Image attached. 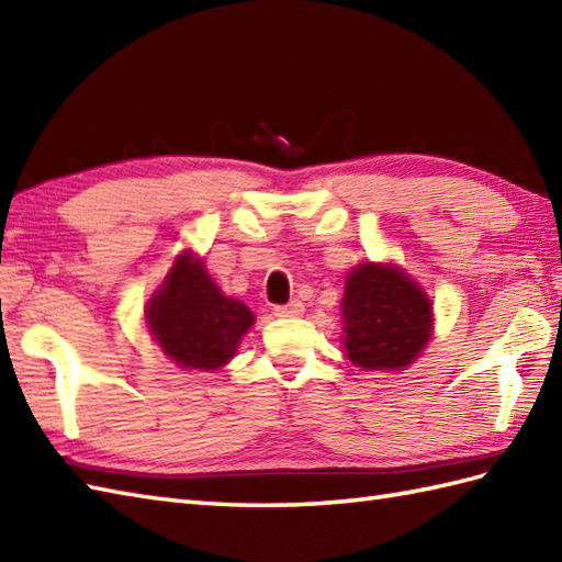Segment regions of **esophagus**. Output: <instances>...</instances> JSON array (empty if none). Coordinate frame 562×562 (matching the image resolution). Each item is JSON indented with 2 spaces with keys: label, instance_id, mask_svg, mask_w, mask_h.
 Wrapping results in <instances>:
<instances>
[{
  "label": "esophagus",
  "instance_id": "obj_1",
  "mask_svg": "<svg viewBox=\"0 0 562 562\" xmlns=\"http://www.w3.org/2000/svg\"><path fill=\"white\" fill-rule=\"evenodd\" d=\"M302 312H304V304L300 300L272 308V314L278 318H296V316H302Z\"/></svg>",
  "mask_w": 562,
  "mask_h": 562
}]
</instances>
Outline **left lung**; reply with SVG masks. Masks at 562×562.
I'll return each instance as SVG.
<instances>
[{"label":"left lung","mask_w":562,"mask_h":562,"mask_svg":"<svg viewBox=\"0 0 562 562\" xmlns=\"http://www.w3.org/2000/svg\"><path fill=\"white\" fill-rule=\"evenodd\" d=\"M342 348L355 367L393 372L413 364L432 336V304L398 266L360 262L345 280Z\"/></svg>","instance_id":"obj_1"}]
</instances>
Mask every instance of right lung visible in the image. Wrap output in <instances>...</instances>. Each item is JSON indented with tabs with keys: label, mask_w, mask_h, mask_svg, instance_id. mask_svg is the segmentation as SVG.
I'll use <instances>...</instances> for the list:
<instances>
[{
	"label": "right lung",
	"mask_w": 562,
	"mask_h": 562,
	"mask_svg": "<svg viewBox=\"0 0 562 562\" xmlns=\"http://www.w3.org/2000/svg\"><path fill=\"white\" fill-rule=\"evenodd\" d=\"M145 318L161 352L181 369L212 372L232 360L254 326V312L226 296L190 250H183L147 302Z\"/></svg>",
	"instance_id": "right-lung-1"
}]
</instances>
